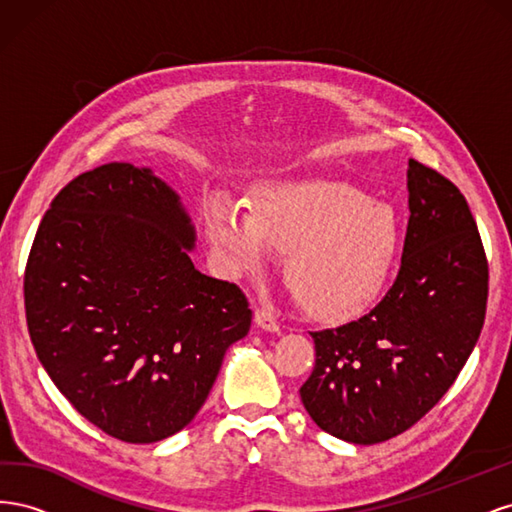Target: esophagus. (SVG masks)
I'll return each mask as SVG.
<instances>
[{
    "label": "esophagus",
    "mask_w": 512,
    "mask_h": 512,
    "mask_svg": "<svg viewBox=\"0 0 512 512\" xmlns=\"http://www.w3.org/2000/svg\"><path fill=\"white\" fill-rule=\"evenodd\" d=\"M254 322L258 324V327L262 331H269V333H280V322L275 320V316L271 312H267V309H256L254 314Z\"/></svg>",
    "instance_id": "1"
}]
</instances>
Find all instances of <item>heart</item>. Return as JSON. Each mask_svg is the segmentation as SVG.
Masks as SVG:
<instances>
[{
  "instance_id": "1",
  "label": "heart",
  "mask_w": 512,
  "mask_h": 512,
  "mask_svg": "<svg viewBox=\"0 0 512 512\" xmlns=\"http://www.w3.org/2000/svg\"><path fill=\"white\" fill-rule=\"evenodd\" d=\"M205 220L215 252L232 271H260L271 247L288 250L286 280L322 320H344L374 303L401 245L391 205L327 179L262 185L250 211L218 198Z\"/></svg>"
}]
</instances>
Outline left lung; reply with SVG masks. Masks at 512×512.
I'll list each match as a JSON object with an SVG mask.
<instances>
[{"label":"left lung","mask_w":512,"mask_h":512,"mask_svg":"<svg viewBox=\"0 0 512 512\" xmlns=\"http://www.w3.org/2000/svg\"><path fill=\"white\" fill-rule=\"evenodd\" d=\"M410 220L397 280L359 320L316 331L301 386L312 421L352 444L399 436L438 404L485 322L489 267L457 185L408 162Z\"/></svg>","instance_id":"1"}]
</instances>
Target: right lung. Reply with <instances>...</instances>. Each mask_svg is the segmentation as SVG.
Here are the masks:
<instances>
[{"mask_svg":"<svg viewBox=\"0 0 512 512\" xmlns=\"http://www.w3.org/2000/svg\"><path fill=\"white\" fill-rule=\"evenodd\" d=\"M192 218L151 168L98 166L38 226L25 269L27 329L76 412L130 444L164 440L203 408L252 309L190 258Z\"/></svg>","mask_w":512,"mask_h":512,"instance_id":"1","label":"right lung"}]
</instances>
